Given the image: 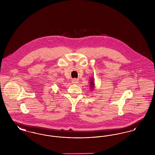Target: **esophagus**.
Listing matches in <instances>:
<instances>
[{"instance_id": "1", "label": "esophagus", "mask_w": 155, "mask_h": 155, "mask_svg": "<svg viewBox=\"0 0 155 155\" xmlns=\"http://www.w3.org/2000/svg\"><path fill=\"white\" fill-rule=\"evenodd\" d=\"M78 80L77 79L74 78V79H73V80H72V83H73V84H77V83H78Z\"/></svg>"}]
</instances>
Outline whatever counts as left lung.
<instances>
[{
	"label": "left lung",
	"mask_w": 155,
	"mask_h": 155,
	"mask_svg": "<svg viewBox=\"0 0 155 155\" xmlns=\"http://www.w3.org/2000/svg\"><path fill=\"white\" fill-rule=\"evenodd\" d=\"M94 80L91 78V81H90V87H91V89L94 88V87H95L94 86L95 85V83H94Z\"/></svg>",
	"instance_id": "left-lung-1"
}]
</instances>
